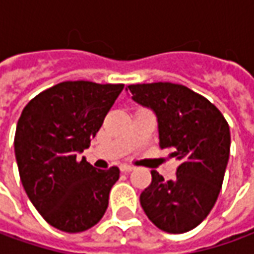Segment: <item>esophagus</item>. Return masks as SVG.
Segmentation results:
<instances>
[{"mask_svg": "<svg viewBox=\"0 0 254 254\" xmlns=\"http://www.w3.org/2000/svg\"><path fill=\"white\" fill-rule=\"evenodd\" d=\"M120 168H121V171H122V172H130V171H133V170H134L133 167H130V165H127V164H124V165H121Z\"/></svg>", "mask_w": 254, "mask_h": 254, "instance_id": "1", "label": "esophagus"}]
</instances>
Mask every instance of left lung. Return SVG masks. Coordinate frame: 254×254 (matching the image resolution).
Instances as JSON below:
<instances>
[{"label": "left lung", "instance_id": "left-lung-1", "mask_svg": "<svg viewBox=\"0 0 254 254\" xmlns=\"http://www.w3.org/2000/svg\"><path fill=\"white\" fill-rule=\"evenodd\" d=\"M127 89L137 104L154 111L160 147L179 161L174 181L151 171L141 207L161 231L188 232L208 215L221 190L231 147L228 122L206 97L182 84L158 82Z\"/></svg>", "mask_w": 254, "mask_h": 254}]
</instances>
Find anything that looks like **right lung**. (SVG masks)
I'll return each mask as SVG.
<instances>
[{
	"label": "right lung",
	"mask_w": 254,
	"mask_h": 254,
	"mask_svg": "<svg viewBox=\"0 0 254 254\" xmlns=\"http://www.w3.org/2000/svg\"><path fill=\"white\" fill-rule=\"evenodd\" d=\"M124 84L62 82L32 98L20 114L15 157L29 199L54 228L76 234L108 207L118 167L97 170L77 154L90 146Z\"/></svg>",
	"instance_id": "obj_1"
}]
</instances>
